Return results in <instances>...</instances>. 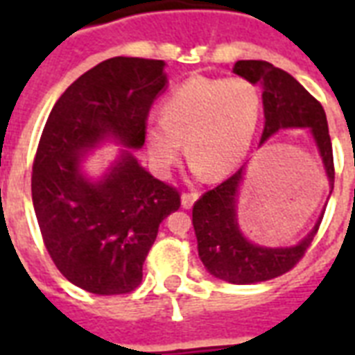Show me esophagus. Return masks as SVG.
<instances>
[{
	"label": "esophagus",
	"instance_id": "34e87169",
	"mask_svg": "<svg viewBox=\"0 0 355 355\" xmlns=\"http://www.w3.org/2000/svg\"><path fill=\"white\" fill-rule=\"evenodd\" d=\"M200 197L199 191H184L182 193V206L186 208V210H189L191 206L197 202V199Z\"/></svg>",
	"mask_w": 355,
	"mask_h": 355
}]
</instances>
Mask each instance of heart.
Returning a JSON list of instances; mask_svg holds the SVG:
<instances>
[{
	"instance_id": "obj_1",
	"label": "heart",
	"mask_w": 355,
	"mask_h": 355,
	"mask_svg": "<svg viewBox=\"0 0 355 355\" xmlns=\"http://www.w3.org/2000/svg\"><path fill=\"white\" fill-rule=\"evenodd\" d=\"M261 116V97L245 79L193 77L162 105V119L145 125L153 166L169 171L182 155V141L197 175L225 177L247 156Z\"/></svg>"
}]
</instances>
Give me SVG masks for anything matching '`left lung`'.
<instances>
[{
    "label": "left lung",
    "instance_id": "obj_1",
    "mask_svg": "<svg viewBox=\"0 0 355 355\" xmlns=\"http://www.w3.org/2000/svg\"><path fill=\"white\" fill-rule=\"evenodd\" d=\"M234 73L261 86L265 127L259 144L267 141L280 128H309L334 189V153L322 105L295 77L265 60H237ZM243 169L245 167L237 169L217 188L206 191L193 205V228L200 261L210 275L237 286L270 280L291 270L311 245L324 216L319 217L311 232L295 247L270 248L248 241L239 230L236 214Z\"/></svg>",
    "mask_w": 355,
    "mask_h": 355
}]
</instances>
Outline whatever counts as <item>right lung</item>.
<instances>
[{"label": "right lung", "instance_id": "add662e5", "mask_svg": "<svg viewBox=\"0 0 355 355\" xmlns=\"http://www.w3.org/2000/svg\"><path fill=\"white\" fill-rule=\"evenodd\" d=\"M164 60L114 57L83 73L55 103L33 164V206L57 269L94 295L141 284L158 227L180 208L177 188L139 166L150 105L166 88ZM128 147L101 181L80 169L103 139Z\"/></svg>", "mask_w": 355, "mask_h": 355}]
</instances>
